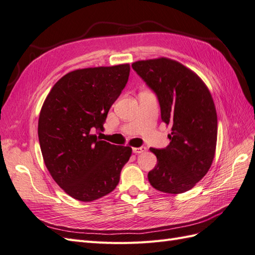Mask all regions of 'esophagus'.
I'll return each mask as SVG.
<instances>
[{
    "label": "esophagus",
    "instance_id": "1",
    "mask_svg": "<svg viewBox=\"0 0 255 255\" xmlns=\"http://www.w3.org/2000/svg\"><path fill=\"white\" fill-rule=\"evenodd\" d=\"M145 149H146V147H145V146L133 147V148H132V152H133L134 154H141V153H143V152H145Z\"/></svg>",
    "mask_w": 255,
    "mask_h": 255
}]
</instances>
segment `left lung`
I'll use <instances>...</instances> for the list:
<instances>
[{
  "instance_id": "left-lung-1",
  "label": "left lung",
  "mask_w": 255,
  "mask_h": 255,
  "mask_svg": "<svg viewBox=\"0 0 255 255\" xmlns=\"http://www.w3.org/2000/svg\"><path fill=\"white\" fill-rule=\"evenodd\" d=\"M131 67L157 97L161 121L172 131L167 147L149 148L157 157L149 183L164 193H184L205 177L214 157L218 117L210 91L193 71L167 58Z\"/></svg>"
}]
</instances>
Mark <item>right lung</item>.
Masks as SVG:
<instances>
[{
  "label": "right lung",
  "mask_w": 255,
  "mask_h": 255,
  "mask_svg": "<svg viewBox=\"0 0 255 255\" xmlns=\"http://www.w3.org/2000/svg\"><path fill=\"white\" fill-rule=\"evenodd\" d=\"M129 64L76 70L51 88L38 119V141L49 173L77 200L112 192L132 149L102 141L110 108L128 82Z\"/></svg>",
  "instance_id": "right-lung-1"
}]
</instances>
